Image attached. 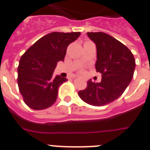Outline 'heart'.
I'll return each instance as SVG.
<instances>
[{
    "mask_svg": "<svg viewBox=\"0 0 150 150\" xmlns=\"http://www.w3.org/2000/svg\"><path fill=\"white\" fill-rule=\"evenodd\" d=\"M79 72L81 73V74H83V73H84V69L83 68H79Z\"/></svg>",
    "mask_w": 150,
    "mask_h": 150,
    "instance_id": "heart-1",
    "label": "heart"
}]
</instances>
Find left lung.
Wrapping results in <instances>:
<instances>
[{
  "instance_id": "1",
  "label": "left lung",
  "mask_w": 150,
  "mask_h": 150,
  "mask_svg": "<svg viewBox=\"0 0 150 150\" xmlns=\"http://www.w3.org/2000/svg\"><path fill=\"white\" fill-rule=\"evenodd\" d=\"M97 47L95 68L102 74L100 83L87 81V86L79 91L82 100L90 105L101 106L117 99L131 82L135 59L131 51L106 33H87Z\"/></svg>"
}]
</instances>
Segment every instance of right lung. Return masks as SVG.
I'll return each mask as SVG.
<instances>
[{"label":"right lung","mask_w":150,"mask_h":150,"mask_svg":"<svg viewBox=\"0 0 150 150\" xmlns=\"http://www.w3.org/2000/svg\"><path fill=\"white\" fill-rule=\"evenodd\" d=\"M80 34L79 32L49 33L22 55L17 69V83L28 107L40 110L55 103L59 86L67 79L59 75L54 78L53 71L59 61H64L68 45Z\"/></svg>","instance_id":"obj_1"}]
</instances>
